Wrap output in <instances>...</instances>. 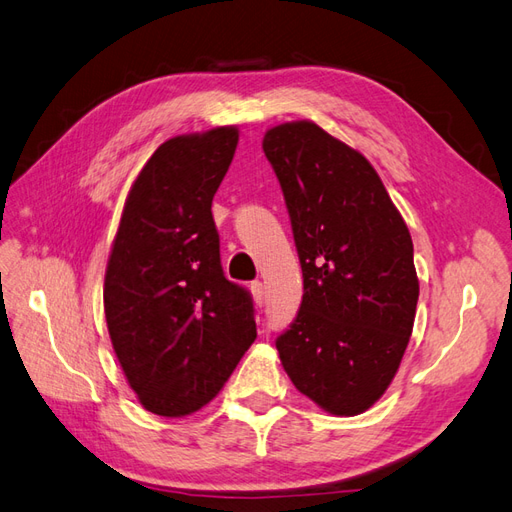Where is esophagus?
<instances>
[{"mask_svg": "<svg viewBox=\"0 0 512 512\" xmlns=\"http://www.w3.org/2000/svg\"><path fill=\"white\" fill-rule=\"evenodd\" d=\"M250 290H252V297H254V303H256L258 307H262V305H265V301H267V294H265V284H262V282H252Z\"/></svg>", "mask_w": 512, "mask_h": 512, "instance_id": "esophagus-1", "label": "esophagus"}]
</instances>
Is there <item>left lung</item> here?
Instances as JSON below:
<instances>
[{"label": "left lung", "mask_w": 512, "mask_h": 512, "mask_svg": "<svg viewBox=\"0 0 512 512\" xmlns=\"http://www.w3.org/2000/svg\"><path fill=\"white\" fill-rule=\"evenodd\" d=\"M303 271L297 320L277 337L288 378L324 412L356 416L386 393L408 348L418 277L410 230L361 151L314 121L262 138Z\"/></svg>", "instance_id": "1"}]
</instances>
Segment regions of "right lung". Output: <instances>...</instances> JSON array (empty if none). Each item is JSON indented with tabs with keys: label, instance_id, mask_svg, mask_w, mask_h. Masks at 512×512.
<instances>
[{
	"label": "right lung",
	"instance_id": "obj_1",
	"mask_svg": "<svg viewBox=\"0 0 512 512\" xmlns=\"http://www.w3.org/2000/svg\"><path fill=\"white\" fill-rule=\"evenodd\" d=\"M237 143V126L168 138L121 211L104 316L123 376L151 414L205 408L256 339L252 299L224 277L211 213Z\"/></svg>",
	"mask_w": 512,
	"mask_h": 512
}]
</instances>
